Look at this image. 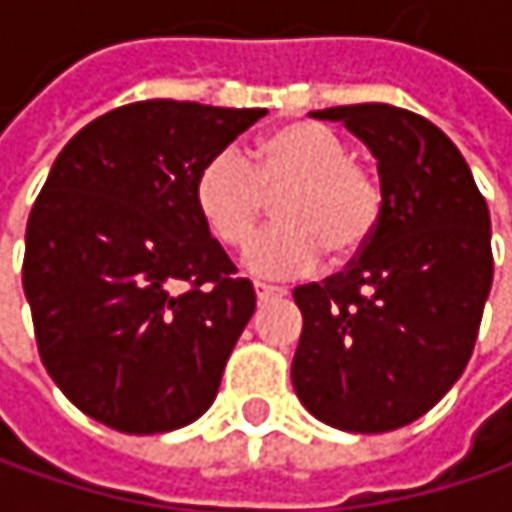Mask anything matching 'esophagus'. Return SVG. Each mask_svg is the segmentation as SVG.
Returning a JSON list of instances; mask_svg holds the SVG:
<instances>
[{
	"mask_svg": "<svg viewBox=\"0 0 512 512\" xmlns=\"http://www.w3.org/2000/svg\"><path fill=\"white\" fill-rule=\"evenodd\" d=\"M255 293H257V302H269V299H281V296H287V290H284V287H275V284H255Z\"/></svg>",
	"mask_w": 512,
	"mask_h": 512,
	"instance_id": "1",
	"label": "esophagus"
}]
</instances>
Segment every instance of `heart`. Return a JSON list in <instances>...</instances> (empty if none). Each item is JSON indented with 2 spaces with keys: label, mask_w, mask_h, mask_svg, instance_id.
<instances>
[{
  "label": "heart",
  "mask_w": 512,
  "mask_h": 512,
  "mask_svg": "<svg viewBox=\"0 0 512 512\" xmlns=\"http://www.w3.org/2000/svg\"><path fill=\"white\" fill-rule=\"evenodd\" d=\"M275 225L246 255L260 278H290L317 269L326 252L353 260L382 219L379 180L350 159V145L329 127L290 121L269 130L255 165L234 148L213 154L195 174L192 201L207 231L228 249H246L278 195Z\"/></svg>",
  "instance_id": "1"
}]
</instances>
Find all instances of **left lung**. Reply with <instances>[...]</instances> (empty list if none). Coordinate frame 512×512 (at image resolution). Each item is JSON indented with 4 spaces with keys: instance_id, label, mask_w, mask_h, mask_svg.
<instances>
[{
    "instance_id": "left-lung-1",
    "label": "left lung",
    "mask_w": 512,
    "mask_h": 512,
    "mask_svg": "<svg viewBox=\"0 0 512 512\" xmlns=\"http://www.w3.org/2000/svg\"><path fill=\"white\" fill-rule=\"evenodd\" d=\"M376 159L382 219L367 249L293 299L302 335L290 379L302 406L347 433L418 421L471 358L492 287L489 207L457 145L388 103L311 112Z\"/></svg>"
}]
</instances>
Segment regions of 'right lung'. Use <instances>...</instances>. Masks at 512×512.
Segmentation results:
<instances>
[{
	"label": "right lung",
	"instance_id": "right-lung-1",
	"mask_svg": "<svg viewBox=\"0 0 512 512\" xmlns=\"http://www.w3.org/2000/svg\"><path fill=\"white\" fill-rule=\"evenodd\" d=\"M263 115L142 100L55 156L26 225L23 290L47 373L88 418L151 436L216 400L255 287L201 222L192 183Z\"/></svg>",
	"mask_w": 512,
	"mask_h": 512
}]
</instances>
